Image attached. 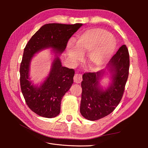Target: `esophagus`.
I'll list each match as a JSON object with an SVG mask.
<instances>
[{"label": "esophagus", "instance_id": "1", "mask_svg": "<svg viewBox=\"0 0 148 148\" xmlns=\"http://www.w3.org/2000/svg\"><path fill=\"white\" fill-rule=\"evenodd\" d=\"M74 82L76 83H80L82 81V75L81 74L77 73L75 74L74 76Z\"/></svg>", "mask_w": 148, "mask_h": 148}]
</instances>
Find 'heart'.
Masks as SVG:
<instances>
[{
	"instance_id": "b5f03b06",
	"label": "heart",
	"mask_w": 148,
	"mask_h": 148,
	"mask_svg": "<svg viewBox=\"0 0 148 148\" xmlns=\"http://www.w3.org/2000/svg\"><path fill=\"white\" fill-rule=\"evenodd\" d=\"M116 47L115 39L111 34L99 28L90 29L79 35L75 46L70 44L69 56L73 62L82 60L83 55L92 50L89 58L94 67H99L109 59Z\"/></svg>"
}]
</instances>
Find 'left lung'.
Masks as SVG:
<instances>
[{
	"label": "left lung",
	"instance_id": "left-lung-1",
	"mask_svg": "<svg viewBox=\"0 0 148 148\" xmlns=\"http://www.w3.org/2000/svg\"><path fill=\"white\" fill-rule=\"evenodd\" d=\"M112 83L105 90L99 81L104 71L87 72L83 75L80 112L89 120H97L115 110L122 99L129 74V53L126 45L121 46L108 64Z\"/></svg>",
	"mask_w": 148,
	"mask_h": 148
}]
</instances>
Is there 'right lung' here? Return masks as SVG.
I'll return each mask as SVG.
<instances>
[{"mask_svg": "<svg viewBox=\"0 0 148 148\" xmlns=\"http://www.w3.org/2000/svg\"><path fill=\"white\" fill-rule=\"evenodd\" d=\"M83 25L49 23L43 25L26 44L20 64V86L26 104L34 113L46 118L59 114L62 97L73 83L75 70L62 65L56 56L49 76L39 87L29 81V70L31 59L36 53L51 47L57 53L65 49L69 39Z\"/></svg>", "mask_w": 148, "mask_h": 148, "instance_id": "right-lung-1", "label": "right lung"}]
</instances>
